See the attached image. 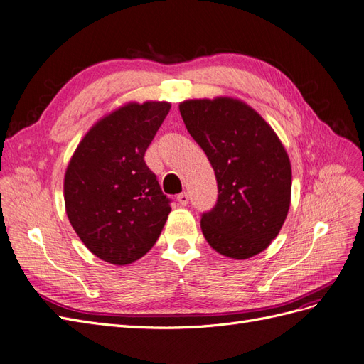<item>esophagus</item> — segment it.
Wrapping results in <instances>:
<instances>
[{
    "label": "esophagus",
    "mask_w": 364,
    "mask_h": 364,
    "mask_svg": "<svg viewBox=\"0 0 364 364\" xmlns=\"http://www.w3.org/2000/svg\"><path fill=\"white\" fill-rule=\"evenodd\" d=\"M188 200H190V197H188V194H186V193H181V194H178V202H179L182 206H186V205H188Z\"/></svg>",
    "instance_id": "obj_1"
}]
</instances>
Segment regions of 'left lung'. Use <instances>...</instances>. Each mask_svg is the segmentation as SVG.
<instances>
[{
	"label": "left lung",
	"instance_id": "left-lung-1",
	"mask_svg": "<svg viewBox=\"0 0 364 364\" xmlns=\"http://www.w3.org/2000/svg\"><path fill=\"white\" fill-rule=\"evenodd\" d=\"M179 111L217 179V203L200 220L206 241L229 258L257 255L277 238L289 213L287 151L262 117L235 98L186 100Z\"/></svg>",
	"mask_w": 364,
	"mask_h": 364
}]
</instances>
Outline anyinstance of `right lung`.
Returning <instances> with one entry per match:
<instances>
[{"instance_id":"obj_1","label":"right lung","mask_w":364,"mask_h":364,"mask_svg":"<svg viewBox=\"0 0 364 364\" xmlns=\"http://www.w3.org/2000/svg\"><path fill=\"white\" fill-rule=\"evenodd\" d=\"M167 102L129 103L83 136L63 182L70 223L100 259L124 266L156 243L171 211L146 150L170 111Z\"/></svg>"}]
</instances>
